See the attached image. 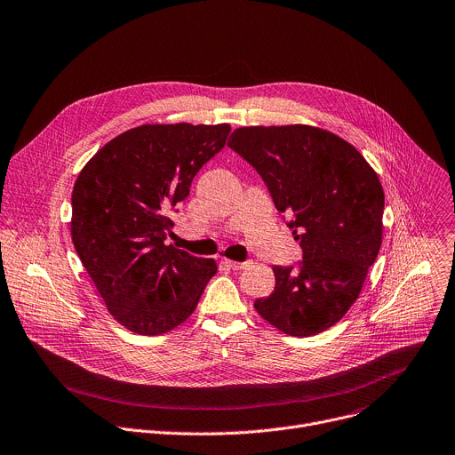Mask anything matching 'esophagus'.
<instances>
[{
	"label": "esophagus",
	"mask_w": 455,
	"mask_h": 455,
	"mask_svg": "<svg viewBox=\"0 0 455 455\" xmlns=\"http://www.w3.org/2000/svg\"><path fill=\"white\" fill-rule=\"evenodd\" d=\"M223 265H227L232 270H243L249 267V263H239V261H232V259H223Z\"/></svg>",
	"instance_id": "obj_1"
}]
</instances>
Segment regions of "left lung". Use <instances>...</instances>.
<instances>
[{
  "instance_id": "left-lung-1",
  "label": "left lung",
  "mask_w": 455,
  "mask_h": 455,
  "mask_svg": "<svg viewBox=\"0 0 455 455\" xmlns=\"http://www.w3.org/2000/svg\"><path fill=\"white\" fill-rule=\"evenodd\" d=\"M228 147L259 172L303 249L298 268L272 267L274 292L256 299L258 314L288 336L324 332L355 303L381 249L376 171L354 145L310 125L241 127Z\"/></svg>"
}]
</instances>
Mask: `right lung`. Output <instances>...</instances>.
<instances>
[{
	"label": "right lung",
	"instance_id": "obj_1",
	"mask_svg": "<svg viewBox=\"0 0 455 455\" xmlns=\"http://www.w3.org/2000/svg\"><path fill=\"white\" fill-rule=\"evenodd\" d=\"M230 132L220 125H140L110 140L72 190L70 235L110 315L140 336L167 334L197 307L214 259L172 244L171 211Z\"/></svg>",
	"mask_w": 455,
	"mask_h": 455
}]
</instances>
